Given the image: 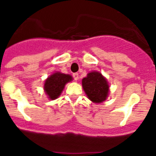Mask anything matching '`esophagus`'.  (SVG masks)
I'll return each mask as SVG.
<instances>
[{"mask_svg":"<svg viewBox=\"0 0 156 156\" xmlns=\"http://www.w3.org/2000/svg\"><path fill=\"white\" fill-rule=\"evenodd\" d=\"M73 78H74V80H75L76 81L78 80V79H79V74L76 73H74L73 74Z\"/></svg>","mask_w":156,"mask_h":156,"instance_id":"34e87169","label":"esophagus"}]
</instances>
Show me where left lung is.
Listing matches in <instances>:
<instances>
[{"instance_id":"1","label":"left lung","mask_w":156,"mask_h":156,"mask_svg":"<svg viewBox=\"0 0 156 156\" xmlns=\"http://www.w3.org/2000/svg\"><path fill=\"white\" fill-rule=\"evenodd\" d=\"M82 87L88 98L94 103H102L109 94V84L100 72L88 73L82 80Z\"/></svg>"}]
</instances>
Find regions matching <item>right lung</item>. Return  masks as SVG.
Wrapping results in <instances>:
<instances>
[{
  "label": "right lung",
  "instance_id": "add662e5",
  "mask_svg": "<svg viewBox=\"0 0 156 156\" xmlns=\"http://www.w3.org/2000/svg\"><path fill=\"white\" fill-rule=\"evenodd\" d=\"M73 77L69 74L55 72L45 80L44 90L50 100H55L61 95L67 83L71 82Z\"/></svg>",
  "mask_w": 156,
  "mask_h": 156
}]
</instances>
